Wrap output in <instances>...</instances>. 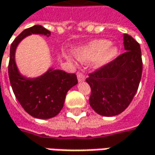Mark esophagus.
Segmentation results:
<instances>
[{"label":"esophagus","mask_w":155,"mask_h":155,"mask_svg":"<svg viewBox=\"0 0 155 155\" xmlns=\"http://www.w3.org/2000/svg\"><path fill=\"white\" fill-rule=\"evenodd\" d=\"M77 78L79 81H82L85 80V74L81 72H77Z\"/></svg>","instance_id":"34e87169"}]
</instances>
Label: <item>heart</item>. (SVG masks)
<instances>
[{"label": "heart", "mask_w": 155, "mask_h": 155, "mask_svg": "<svg viewBox=\"0 0 155 155\" xmlns=\"http://www.w3.org/2000/svg\"><path fill=\"white\" fill-rule=\"evenodd\" d=\"M111 42L107 40H97L92 41L86 47L79 49L76 52L78 58L81 61H90L94 58L100 56L98 64H105L117 56V49L115 47H109Z\"/></svg>", "instance_id": "b5f03b06"}]
</instances>
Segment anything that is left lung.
Returning a JSON list of instances; mask_svg holds the SVG:
<instances>
[{"instance_id": "obj_1", "label": "left lung", "mask_w": 155, "mask_h": 155, "mask_svg": "<svg viewBox=\"0 0 155 155\" xmlns=\"http://www.w3.org/2000/svg\"><path fill=\"white\" fill-rule=\"evenodd\" d=\"M125 52L89 74L86 81L91 89L90 105L103 116L122 113L131 103L142 76L143 62L139 43L123 35Z\"/></svg>"}]
</instances>
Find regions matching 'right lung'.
<instances>
[{
	"label": "right lung",
	"instance_id": "add662e5",
	"mask_svg": "<svg viewBox=\"0 0 155 155\" xmlns=\"http://www.w3.org/2000/svg\"><path fill=\"white\" fill-rule=\"evenodd\" d=\"M32 34L50 35L49 30L39 25L24 30L10 46L8 77L13 92L25 111L35 118L49 119L62 110L66 93L77 84V76L62 70L49 69L36 79L23 77L16 65L15 51L22 39Z\"/></svg>",
	"mask_w": 155,
	"mask_h": 155
}]
</instances>
